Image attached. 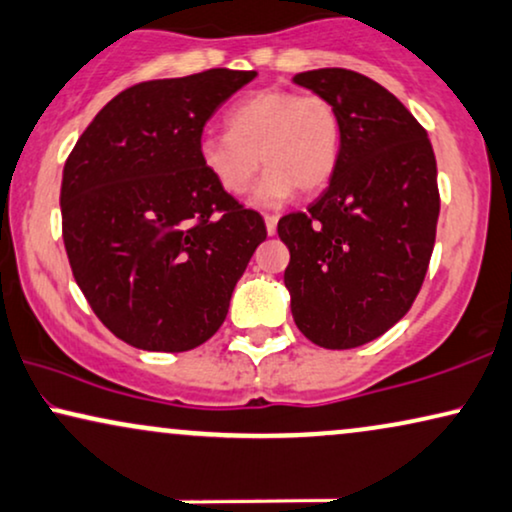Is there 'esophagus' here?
Returning <instances> with one entry per match:
<instances>
[{"label": "esophagus", "mask_w": 512, "mask_h": 512, "mask_svg": "<svg viewBox=\"0 0 512 512\" xmlns=\"http://www.w3.org/2000/svg\"><path fill=\"white\" fill-rule=\"evenodd\" d=\"M265 230H268V235H275V230H277V216L275 214H265Z\"/></svg>", "instance_id": "1"}]
</instances>
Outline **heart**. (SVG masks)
I'll return each instance as SVG.
<instances>
[{"label": "heart", "instance_id": "1", "mask_svg": "<svg viewBox=\"0 0 512 512\" xmlns=\"http://www.w3.org/2000/svg\"><path fill=\"white\" fill-rule=\"evenodd\" d=\"M225 129L199 141V162L232 197L251 188L263 162L268 169L251 197L258 207H280L296 188H324L341 159V112L322 94L254 91L225 112Z\"/></svg>", "mask_w": 512, "mask_h": 512}]
</instances>
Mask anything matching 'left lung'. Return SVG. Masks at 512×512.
<instances>
[{"instance_id": "1", "label": "left lung", "mask_w": 512, "mask_h": 512, "mask_svg": "<svg viewBox=\"0 0 512 512\" xmlns=\"http://www.w3.org/2000/svg\"><path fill=\"white\" fill-rule=\"evenodd\" d=\"M294 82L336 105L343 148L329 188L277 223L291 254L284 284L301 334L348 350L400 322L426 280L440 216L435 152L416 117L360 72L308 70Z\"/></svg>"}]
</instances>
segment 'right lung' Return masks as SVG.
I'll use <instances>...</instances> for the list:
<instances>
[{
    "instance_id": "add662e5",
    "label": "right lung",
    "mask_w": 512,
    "mask_h": 512,
    "mask_svg": "<svg viewBox=\"0 0 512 512\" xmlns=\"http://www.w3.org/2000/svg\"><path fill=\"white\" fill-rule=\"evenodd\" d=\"M254 70L214 68L117 94L63 169V242L98 320L124 343L183 353L209 341L265 240L258 211L199 162L204 124Z\"/></svg>"
}]
</instances>
